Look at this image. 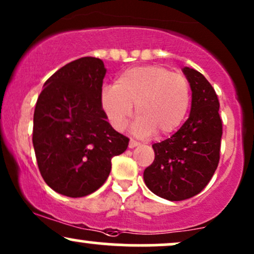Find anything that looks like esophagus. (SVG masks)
Instances as JSON below:
<instances>
[{"label": "esophagus", "instance_id": "esophagus-1", "mask_svg": "<svg viewBox=\"0 0 254 254\" xmlns=\"http://www.w3.org/2000/svg\"><path fill=\"white\" fill-rule=\"evenodd\" d=\"M137 145H139V142L135 141V139H130L129 142V148H135Z\"/></svg>", "mask_w": 254, "mask_h": 254}]
</instances>
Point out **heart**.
Segmentation results:
<instances>
[{
  "label": "heart",
  "mask_w": 254,
  "mask_h": 254,
  "mask_svg": "<svg viewBox=\"0 0 254 254\" xmlns=\"http://www.w3.org/2000/svg\"><path fill=\"white\" fill-rule=\"evenodd\" d=\"M100 105L113 129L123 131L133 113L139 136H167L182 127L191 105V87L184 75L162 65L125 69L115 86H105Z\"/></svg>",
  "instance_id": "heart-1"
}]
</instances>
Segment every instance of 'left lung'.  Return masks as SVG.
I'll return each instance as SVG.
<instances>
[{
    "label": "left lung",
    "instance_id": "8db88e82",
    "mask_svg": "<svg viewBox=\"0 0 254 254\" xmlns=\"http://www.w3.org/2000/svg\"><path fill=\"white\" fill-rule=\"evenodd\" d=\"M192 90L191 112L174 135L153 144L155 159L144 170L148 189L168 200L196 196L208 185L220 161L222 121L216 92L194 69H183Z\"/></svg>",
    "mask_w": 254,
    "mask_h": 254
}]
</instances>
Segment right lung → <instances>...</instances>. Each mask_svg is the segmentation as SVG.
<instances>
[{"mask_svg":"<svg viewBox=\"0 0 254 254\" xmlns=\"http://www.w3.org/2000/svg\"><path fill=\"white\" fill-rule=\"evenodd\" d=\"M104 62L82 57L48 78L33 117L38 167L54 191L72 198L97 191L111 172V160L127 150L129 138L111 127L100 105Z\"/></svg>","mask_w":254,"mask_h":254,"instance_id":"1","label":"right lung"}]
</instances>
